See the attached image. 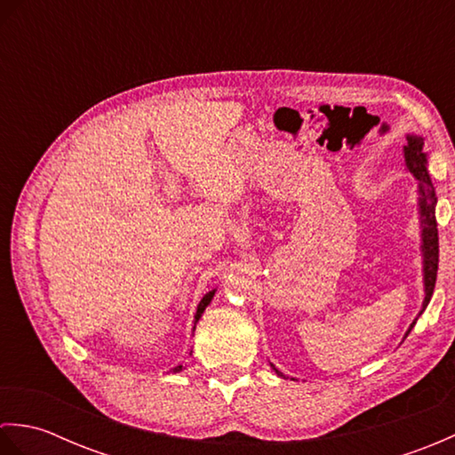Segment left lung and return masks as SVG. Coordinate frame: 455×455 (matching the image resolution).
Listing matches in <instances>:
<instances>
[{"mask_svg": "<svg viewBox=\"0 0 455 455\" xmlns=\"http://www.w3.org/2000/svg\"><path fill=\"white\" fill-rule=\"evenodd\" d=\"M424 139L419 134H407V147H403L404 152V166L412 173V178L419 181V215H420V250H422V279H424V301L419 316L424 308L430 303V297L434 293V285H436V274H438V225H436V191H434L430 173H428V154L422 152ZM417 316V318H419ZM417 318L409 326L404 336H409L412 326L417 324ZM272 370L287 379V377L277 370L274 363Z\"/></svg>", "mask_w": 455, "mask_h": 455, "instance_id": "1", "label": "left lung"}]
</instances>
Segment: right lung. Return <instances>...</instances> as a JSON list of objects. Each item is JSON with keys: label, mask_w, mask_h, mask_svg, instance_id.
Returning <instances> with one entry per match:
<instances>
[{"label": "right lung", "mask_w": 455, "mask_h": 455, "mask_svg": "<svg viewBox=\"0 0 455 455\" xmlns=\"http://www.w3.org/2000/svg\"><path fill=\"white\" fill-rule=\"evenodd\" d=\"M215 291H217V289H212V291H209L205 297H203L201 299V301H199V305H197V313H196V321H193V331H196V324L199 323V318H201V315H203V311H205V308L209 307V303L212 301V297H215ZM183 370V365H176V367H173V370H170L172 373H180Z\"/></svg>", "instance_id": "1"}]
</instances>
